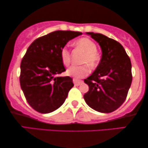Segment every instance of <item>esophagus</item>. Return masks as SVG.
Returning <instances> with one entry per match:
<instances>
[{
    "instance_id": "esophagus-1",
    "label": "esophagus",
    "mask_w": 148,
    "mask_h": 148,
    "mask_svg": "<svg viewBox=\"0 0 148 148\" xmlns=\"http://www.w3.org/2000/svg\"><path fill=\"white\" fill-rule=\"evenodd\" d=\"M73 83H74V85L75 86H79L80 84L83 83V81L82 80H76V79H73Z\"/></svg>"
}]
</instances>
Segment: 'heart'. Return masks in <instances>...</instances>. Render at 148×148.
I'll list each match as a JSON object with an SVG mask.
<instances>
[{"mask_svg": "<svg viewBox=\"0 0 148 148\" xmlns=\"http://www.w3.org/2000/svg\"><path fill=\"white\" fill-rule=\"evenodd\" d=\"M74 45L78 49L84 52L82 63H87L91 68H95L100 61V55L96 51V44L90 39L83 37L74 42ZM61 62L65 66H68L70 63V52L65 48L61 50ZM89 69L87 65L80 66H72L67 70L68 76L74 78V79H79L85 77L89 74Z\"/></svg>", "mask_w": 148, "mask_h": 148, "instance_id": "b5f03b06", "label": "heart"}]
</instances>
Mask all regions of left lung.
Returning <instances> with one entry per match:
<instances>
[{
  "label": "left lung",
  "instance_id": "8db88e82",
  "mask_svg": "<svg viewBox=\"0 0 148 148\" xmlns=\"http://www.w3.org/2000/svg\"><path fill=\"white\" fill-rule=\"evenodd\" d=\"M100 45L102 57L94 72L84 80L89 91L83 96L87 105L100 113H111L126 100L132 83V65L124 47L100 33L87 32Z\"/></svg>",
  "mask_w": 148,
  "mask_h": 148
}]
</instances>
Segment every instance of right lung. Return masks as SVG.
Listing matches in <instances>:
<instances>
[{
    "label": "right lung",
    "instance_id": "obj_1",
    "mask_svg": "<svg viewBox=\"0 0 148 148\" xmlns=\"http://www.w3.org/2000/svg\"><path fill=\"white\" fill-rule=\"evenodd\" d=\"M80 32L56 31L39 37L28 48L20 64V83L28 103L41 113H49L64 103L74 86L72 78L58 76L65 71L61 50Z\"/></svg>",
    "mask_w": 148,
    "mask_h": 148
}]
</instances>
